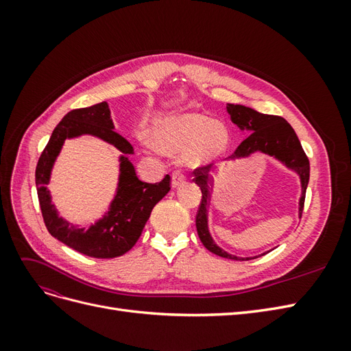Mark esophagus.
<instances>
[{"mask_svg":"<svg viewBox=\"0 0 351 351\" xmlns=\"http://www.w3.org/2000/svg\"><path fill=\"white\" fill-rule=\"evenodd\" d=\"M186 180V176L182 171H174L171 176V186L173 187H178L180 184H183Z\"/></svg>","mask_w":351,"mask_h":351,"instance_id":"obj_1","label":"esophagus"}]
</instances>
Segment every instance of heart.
I'll use <instances>...</instances> for the list:
<instances>
[{"instance_id":"1","label":"heart","mask_w":351,"mask_h":351,"mask_svg":"<svg viewBox=\"0 0 351 351\" xmlns=\"http://www.w3.org/2000/svg\"><path fill=\"white\" fill-rule=\"evenodd\" d=\"M154 141L165 154H183V161L192 168L209 165L226 152L230 132L221 121L199 112L169 115L159 120Z\"/></svg>"}]
</instances>
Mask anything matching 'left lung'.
<instances>
[{
	"label": "left lung",
	"instance_id": "left-lung-1",
	"mask_svg": "<svg viewBox=\"0 0 351 351\" xmlns=\"http://www.w3.org/2000/svg\"><path fill=\"white\" fill-rule=\"evenodd\" d=\"M227 111L231 117V121L237 124L240 130L250 132V136L244 139L236 152L230 158H246L254 152H262L269 156H274L282 162L287 168L293 169L300 177L302 183V196L299 200V217H302L303 206H304V197H306V187L309 183V174H311V165L309 159H307L303 147L300 145L299 137H297L293 127L287 123L282 117L278 115H269L254 111L253 108L244 107V105H234L227 104ZM212 164L206 167L196 168L195 174V183L202 190V199L196 215V228L200 241L204 246L218 254L221 258L234 259V261H249L256 259L253 258H239L234 254H230L226 250H222L217 243L212 239L209 227H208V210L210 205V196H212V187H214V176L210 174ZM265 252L262 254H267ZM261 254V256H262Z\"/></svg>",
	"mask_w": 351,
	"mask_h": 351
}]
</instances>
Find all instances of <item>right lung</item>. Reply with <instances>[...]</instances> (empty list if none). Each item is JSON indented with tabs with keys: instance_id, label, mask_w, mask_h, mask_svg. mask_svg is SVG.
Here are the masks:
<instances>
[{
	"instance_id": "right-lung-1",
	"label": "right lung",
	"mask_w": 351,
	"mask_h": 351,
	"mask_svg": "<svg viewBox=\"0 0 351 351\" xmlns=\"http://www.w3.org/2000/svg\"><path fill=\"white\" fill-rule=\"evenodd\" d=\"M90 134L115 145L122 152L121 176L116 196L109 210L89 229L77 228L58 215L46 187L51 167L66 138ZM133 146L114 132L111 111L107 102L88 108L73 110L64 115L52 132L49 142L40 154L35 182L44 222L52 237L86 256L111 259L129 252L139 240L154 206L169 192V176L162 182L145 183L137 178L129 155Z\"/></svg>"
}]
</instances>
